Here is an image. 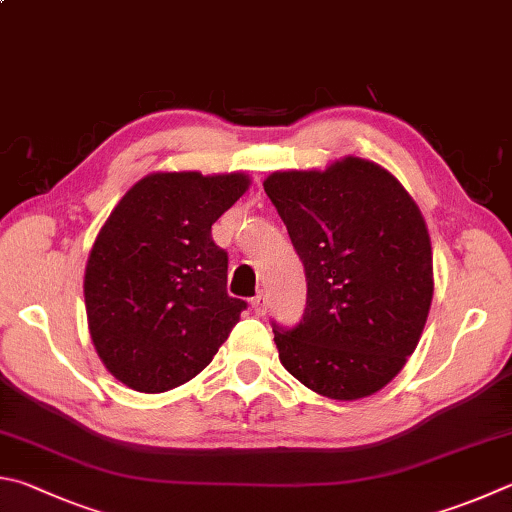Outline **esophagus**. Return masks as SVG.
<instances>
[{
  "instance_id": "esophagus-1",
  "label": "esophagus",
  "mask_w": 512,
  "mask_h": 512,
  "mask_svg": "<svg viewBox=\"0 0 512 512\" xmlns=\"http://www.w3.org/2000/svg\"><path fill=\"white\" fill-rule=\"evenodd\" d=\"M250 306H253V311H255L257 315H264L266 309H268V295H264V293L255 295L253 300H250Z\"/></svg>"
}]
</instances>
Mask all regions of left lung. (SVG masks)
Returning a JSON list of instances; mask_svg holds the SVG:
<instances>
[{
    "label": "left lung",
    "instance_id": "8db88e82",
    "mask_svg": "<svg viewBox=\"0 0 512 512\" xmlns=\"http://www.w3.org/2000/svg\"><path fill=\"white\" fill-rule=\"evenodd\" d=\"M264 190L309 286L302 322L273 329L284 369L331 401L380 392L414 353L434 295L430 232L412 194L360 156L273 172Z\"/></svg>",
    "mask_w": 512,
    "mask_h": 512
}]
</instances>
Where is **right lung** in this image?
Returning <instances> with one entry per match:
<instances>
[{"instance_id":"add662e5","label":"right lung","mask_w":512,"mask_h":512,"mask_svg":"<svg viewBox=\"0 0 512 512\" xmlns=\"http://www.w3.org/2000/svg\"><path fill=\"white\" fill-rule=\"evenodd\" d=\"M244 172H152L111 210L85 268L91 342L120 383L161 394L210 365L244 300L212 224L248 190Z\"/></svg>"}]
</instances>
